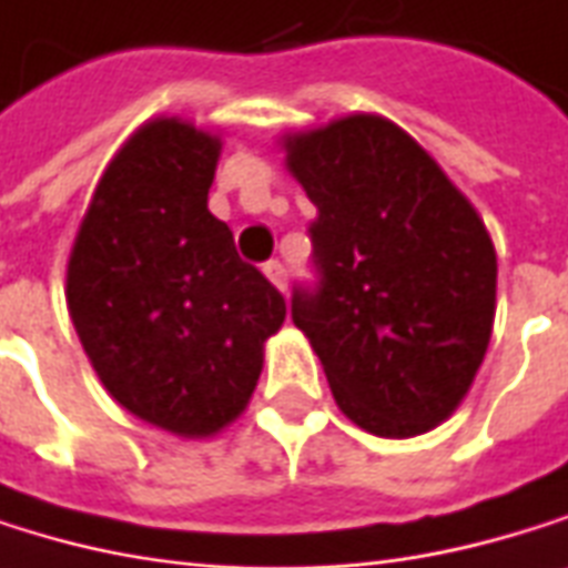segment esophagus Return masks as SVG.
<instances>
[{
	"instance_id": "34e87169",
	"label": "esophagus",
	"mask_w": 568,
	"mask_h": 568,
	"mask_svg": "<svg viewBox=\"0 0 568 568\" xmlns=\"http://www.w3.org/2000/svg\"><path fill=\"white\" fill-rule=\"evenodd\" d=\"M265 275L272 278V286H278L282 293H286V265H282L278 258H268L265 262Z\"/></svg>"
}]
</instances>
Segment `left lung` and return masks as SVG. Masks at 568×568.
I'll return each instance as SVG.
<instances>
[{"label":"left lung","mask_w":568,"mask_h":568,"mask_svg":"<svg viewBox=\"0 0 568 568\" xmlns=\"http://www.w3.org/2000/svg\"><path fill=\"white\" fill-rule=\"evenodd\" d=\"M286 148L316 205L293 323L339 410L381 437L437 427L491 339L498 265L478 212L384 116L356 113Z\"/></svg>","instance_id":"left-lung-1"}]
</instances>
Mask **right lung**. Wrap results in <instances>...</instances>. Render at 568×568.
Segmentation results:
<instances>
[{
    "instance_id": "add662e5",
    "label": "right lung",
    "mask_w": 568,
    "mask_h": 568,
    "mask_svg": "<svg viewBox=\"0 0 568 568\" xmlns=\"http://www.w3.org/2000/svg\"><path fill=\"white\" fill-rule=\"evenodd\" d=\"M219 138L144 124L103 171L80 225L67 303L110 397L184 437L225 427L262 374L286 300L209 212Z\"/></svg>"
}]
</instances>
